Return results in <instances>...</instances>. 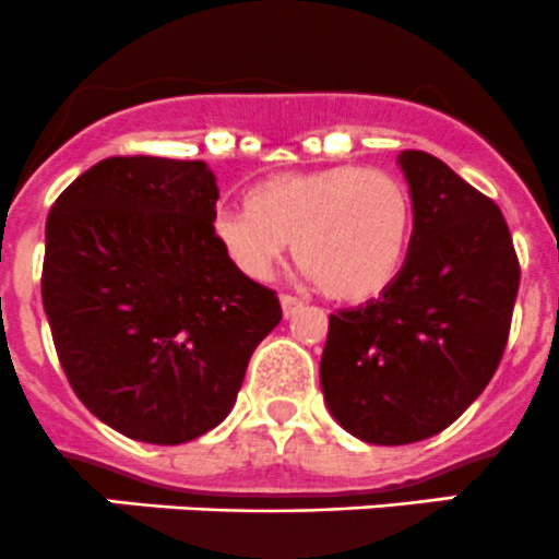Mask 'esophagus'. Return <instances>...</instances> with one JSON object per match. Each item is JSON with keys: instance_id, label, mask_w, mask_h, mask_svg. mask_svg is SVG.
I'll return each mask as SVG.
<instances>
[{"instance_id": "1", "label": "esophagus", "mask_w": 559, "mask_h": 559, "mask_svg": "<svg viewBox=\"0 0 559 559\" xmlns=\"http://www.w3.org/2000/svg\"><path fill=\"white\" fill-rule=\"evenodd\" d=\"M280 304H282V314H285V318H290V314H296L298 309H301V301H298L296 296H290V293H282Z\"/></svg>"}]
</instances>
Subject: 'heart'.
Listing matches in <instances>:
<instances>
[{
	"instance_id": "obj_1",
	"label": "heart",
	"mask_w": 559,
	"mask_h": 559,
	"mask_svg": "<svg viewBox=\"0 0 559 559\" xmlns=\"http://www.w3.org/2000/svg\"><path fill=\"white\" fill-rule=\"evenodd\" d=\"M413 228L405 181L356 165L274 174L247 192V206L212 219L214 239L247 277L266 280L293 238V258L320 293L353 304L394 285Z\"/></svg>"
}]
</instances>
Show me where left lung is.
I'll return each mask as SVG.
<instances>
[{
  "mask_svg": "<svg viewBox=\"0 0 559 559\" xmlns=\"http://www.w3.org/2000/svg\"><path fill=\"white\" fill-rule=\"evenodd\" d=\"M416 228L394 285L329 318L320 389L364 443L443 432L489 385L511 331L519 261L495 201L443 159L407 148Z\"/></svg>",
  "mask_w": 559,
  "mask_h": 559,
  "instance_id": "8db88e82",
  "label": "left lung"
}]
</instances>
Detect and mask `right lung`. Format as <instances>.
Returning a JSON list of instances; mask_svg holds the SVG:
<instances>
[{"instance_id": "obj_1", "label": "right lung", "mask_w": 559, "mask_h": 559, "mask_svg": "<svg viewBox=\"0 0 559 559\" xmlns=\"http://www.w3.org/2000/svg\"><path fill=\"white\" fill-rule=\"evenodd\" d=\"M217 198L203 159L108 157L48 214L43 307L59 364L99 421L141 443L223 424L282 320L277 293L214 239Z\"/></svg>"}]
</instances>
